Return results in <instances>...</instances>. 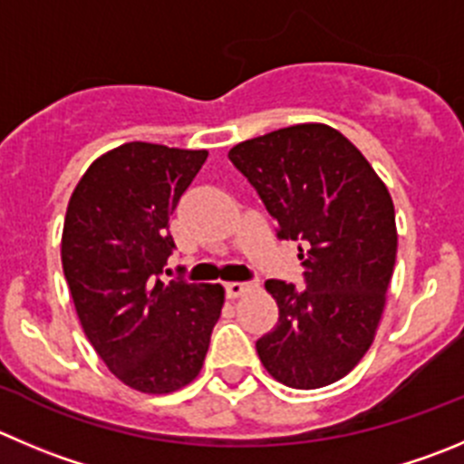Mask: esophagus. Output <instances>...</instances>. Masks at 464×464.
<instances>
[{
    "mask_svg": "<svg viewBox=\"0 0 464 464\" xmlns=\"http://www.w3.org/2000/svg\"><path fill=\"white\" fill-rule=\"evenodd\" d=\"M255 289H257V285H253V282H227V285H225L227 298H241V295H246L248 291Z\"/></svg>",
    "mask_w": 464,
    "mask_h": 464,
    "instance_id": "esophagus-1",
    "label": "esophagus"
}]
</instances>
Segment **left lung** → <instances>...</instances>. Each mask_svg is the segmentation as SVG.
<instances>
[{"mask_svg":"<svg viewBox=\"0 0 464 464\" xmlns=\"http://www.w3.org/2000/svg\"><path fill=\"white\" fill-rule=\"evenodd\" d=\"M277 220L280 239L303 241L305 289L268 280L277 325L257 355L294 390L333 385L372 348L396 264L394 202L364 154L334 127L301 122L227 152Z\"/></svg>","mask_w":464,"mask_h":464,"instance_id":"8db88e82","label":"left lung"}]
</instances>
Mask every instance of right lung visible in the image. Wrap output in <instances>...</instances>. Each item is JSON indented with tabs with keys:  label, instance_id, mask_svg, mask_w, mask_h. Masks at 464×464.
Returning <instances> with one entry per match:
<instances>
[{
	"label": "right lung",
	"instance_id": "right-lung-1",
	"mask_svg": "<svg viewBox=\"0 0 464 464\" xmlns=\"http://www.w3.org/2000/svg\"><path fill=\"white\" fill-rule=\"evenodd\" d=\"M207 150L118 145L70 196L61 262L79 324L109 372L143 394L196 381L225 303L220 285L159 276L175 248L169 218Z\"/></svg>",
	"mask_w": 464,
	"mask_h": 464
}]
</instances>
